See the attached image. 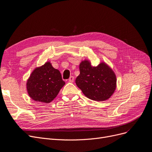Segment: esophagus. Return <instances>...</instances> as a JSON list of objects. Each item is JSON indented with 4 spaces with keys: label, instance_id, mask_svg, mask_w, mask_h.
I'll return each mask as SVG.
<instances>
[{
    "label": "esophagus",
    "instance_id": "obj_1",
    "mask_svg": "<svg viewBox=\"0 0 152 152\" xmlns=\"http://www.w3.org/2000/svg\"><path fill=\"white\" fill-rule=\"evenodd\" d=\"M74 77H73V76H71V77L69 78V82H74Z\"/></svg>",
    "mask_w": 152,
    "mask_h": 152
}]
</instances>
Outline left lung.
Instances as JSON below:
<instances>
[{
  "label": "left lung",
  "mask_w": 152,
  "mask_h": 152,
  "mask_svg": "<svg viewBox=\"0 0 152 152\" xmlns=\"http://www.w3.org/2000/svg\"><path fill=\"white\" fill-rule=\"evenodd\" d=\"M80 75L75 83L88 99L96 101H106L116 88V76L105 62L93 66L90 61H82L79 65Z\"/></svg>",
  "instance_id": "1"
}]
</instances>
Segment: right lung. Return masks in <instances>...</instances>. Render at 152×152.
Returning <instances> with one entry per match:
<instances>
[{
    "instance_id": "right-lung-1",
    "label": "right lung",
    "mask_w": 152,
    "mask_h": 152,
    "mask_svg": "<svg viewBox=\"0 0 152 152\" xmlns=\"http://www.w3.org/2000/svg\"><path fill=\"white\" fill-rule=\"evenodd\" d=\"M65 84L60 71L53 68L50 61H47L32 72L26 82V88L33 100L50 103Z\"/></svg>"
}]
</instances>
